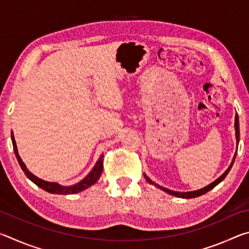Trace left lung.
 <instances>
[{"mask_svg": "<svg viewBox=\"0 0 249 249\" xmlns=\"http://www.w3.org/2000/svg\"><path fill=\"white\" fill-rule=\"evenodd\" d=\"M234 126H235L236 145L238 146V142H239V121H238V116H237V114L235 115V124H234ZM236 154H237V148H236L235 155H234V157H233V160H231V165L229 166V168H227V169H226V171L224 172V174H223L222 176L218 177V178H217L215 181H213L212 183H210L209 185H206V187L202 188V189H199V190H196V191L178 192V191L169 190V189H167V188H163V187H161V185H159V184H157V183H156V182H154V181L151 180V179L149 178V177H147L145 174H144V177H145V179H146L147 182L150 183V184H153V185H155V187H157L158 189H161L162 191H165V192H167V193H169V195H171V196H177V197H182V199H192V197L200 196H202V195H204V193L209 192L210 190H212V189H213L214 187H216V185H217L218 183L222 182V181L225 179V177L227 176V174H229L230 170L231 169V167H233V163H234V161H235V158H236Z\"/></svg>", "mask_w": 249, "mask_h": 249, "instance_id": "1", "label": "left lung"}]
</instances>
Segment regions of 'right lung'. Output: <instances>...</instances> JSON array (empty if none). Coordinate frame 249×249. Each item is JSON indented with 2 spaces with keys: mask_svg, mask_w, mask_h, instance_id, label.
I'll list each match as a JSON object with an SVG mask.
<instances>
[{
  "mask_svg": "<svg viewBox=\"0 0 249 249\" xmlns=\"http://www.w3.org/2000/svg\"><path fill=\"white\" fill-rule=\"evenodd\" d=\"M11 138H12V144H13V149H14L15 156H16V158H18V161L19 163L20 168H22V170L24 171V174L26 175L27 178L31 181H33V182L36 185H38L39 188H41L43 190L47 191L49 193H53V195H75V193L81 192L83 190H86V189H88L89 187H91V185H93L96 181L99 180L101 175H102L104 156L101 155L99 160L94 165V167L92 168V170L87 175V177H84V178L78 183L72 184V185H61L57 182H49V181H45L43 179L38 178V177H36L35 175H33L32 172L27 169L26 165L23 162L22 158H20L18 155V146H16V142H15L13 132H11Z\"/></svg>",
  "mask_w": 249,
  "mask_h": 249,
  "instance_id": "right-lung-1",
  "label": "right lung"
}]
</instances>
